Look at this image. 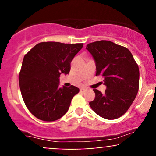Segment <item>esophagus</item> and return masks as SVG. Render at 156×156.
<instances>
[{"label":"esophagus","instance_id":"34e87169","mask_svg":"<svg viewBox=\"0 0 156 156\" xmlns=\"http://www.w3.org/2000/svg\"><path fill=\"white\" fill-rule=\"evenodd\" d=\"M87 90V89L85 88V87H83V88H80V92H85Z\"/></svg>","mask_w":156,"mask_h":156}]
</instances>
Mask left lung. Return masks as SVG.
Wrapping results in <instances>:
<instances>
[{"label":"left lung","mask_w":156,"mask_h":156,"mask_svg":"<svg viewBox=\"0 0 156 156\" xmlns=\"http://www.w3.org/2000/svg\"><path fill=\"white\" fill-rule=\"evenodd\" d=\"M86 49L95 62L96 76L104 78L105 92L94 89L92 109L106 119H117L131 105L139 91V69L128 48L111 41L89 43Z\"/></svg>","instance_id":"obj_1"}]
</instances>
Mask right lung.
<instances>
[{"mask_svg": "<svg viewBox=\"0 0 156 156\" xmlns=\"http://www.w3.org/2000/svg\"><path fill=\"white\" fill-rule=\"evenodd\" d=\"M82 43L40 42L23 58L19 84L25 104L41 120L52 122L67 112L74 95L79 92L75 86L59 87L61 74L67 75Z\"/></svg>", "mask_w": 156, "mask_h": 156, "instance_id": "right-lung-1", "label": "right lung"}]
</instances>
